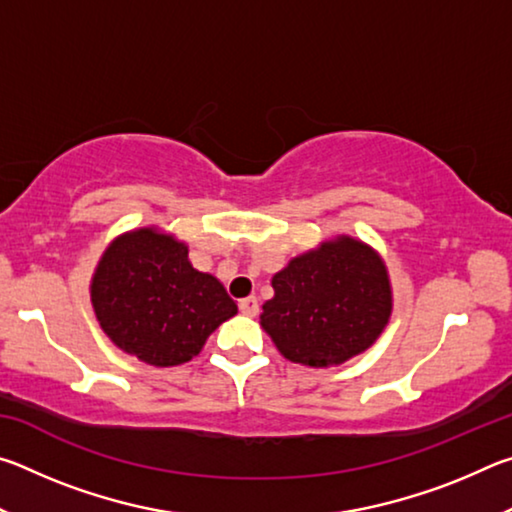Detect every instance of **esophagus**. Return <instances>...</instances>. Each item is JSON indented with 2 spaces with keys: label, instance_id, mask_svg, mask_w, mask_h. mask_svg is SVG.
I'll list each match as a JSON object with an SVG mask.
<instances>
[{
  "label": "esophagus",
  "instance_id": "esophagus-1",
  "mask_svg": "<svg viewBox=\"0 0 512 512\" xmlns=\"http://www.w3.org/2000/svg\"><path fill=\"white\" fill-rule=\"evenodd\" d=\"M239 311L244 316H257V311H259V302H257V298L255 296H248V298H244V300H239Z\"/></svg>",
  "mask_w": 512,
  "mask_h": 512
}]
</instances>
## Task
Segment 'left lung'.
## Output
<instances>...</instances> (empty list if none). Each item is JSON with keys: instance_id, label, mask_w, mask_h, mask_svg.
<instances>
[{"instance_id": "1", "label": "left lung", "mask_w": 512, "mask_h": 512, "mask_svg": "<svg viewBox=\"0 0 512 512\" xmlns=\"http://www.w3.org/2000/svg\"><path fill=\"white\" fill-rule=\"evenodd\" d=\"M271 284L259 325L284 359L307 368L341 366L366 352L393 314L386 262L350 235L293 257Z\"/></svg>"}]
</instances>
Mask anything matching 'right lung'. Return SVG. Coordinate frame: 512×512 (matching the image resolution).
Masks as SVG:
<instances>
[{
  "label": "right lung",
  "mask_w": 512,
  "mask_h": 512,
  "mask_svg": "<svg viewBox=\"0 0 512 512\" xmlns=\"http://www.w3.org/2000/svg\"><path fill=\"white\" fill-rule=\"evenodd\" d=\"M90 300L103 334L155 368L192 361L237 314L223 284L189 262L185 241L158 225L110 241L92 273Z\"/></svg>",
  "instance_id": "obj_1"
}]
</instances>
